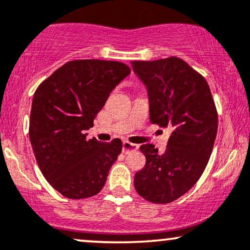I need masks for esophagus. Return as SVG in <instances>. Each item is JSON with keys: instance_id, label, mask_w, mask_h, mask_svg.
<instances>
[{"instance_id": "34e87169", "label": "esophagus", "mask_w": 250, "mask_h": 250, "mask_svg": "<svg viewBox=\"0 0 250 250\" xmlns=\"http://www.w3.org/2000/svg\"><path fill=\"white\" fill-rule=\"evenodd\" d=\"M139 149V145H135V143H130L128 141H123L122 143V151L125 154L130 153V151L137 150Z\"/></svg>"}]
</instances>
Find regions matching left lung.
I'll use <instances>...</instances> for the list:
<instances>
[{
	"instance_id": "8db88e82",
	"label": "left lung",
	"mask_w": 250,
	"mask_h": 250,
	"mask_svg": "<svg viewBox=\"0 0 250 250\" xmlns=\"http://www.w3.org/2000/svg\"><path fill=\"white\" fill-rule=\"evenodd\" d=\"M148 91L150 122L171 129L165 153L142 145L146 166L135 174L140 196L169 203L190 189L205 171L217 133V111L207 81L179 57L133 61Z\"/></svg>"
}]
</instances>
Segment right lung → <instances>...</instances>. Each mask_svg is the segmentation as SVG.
<instances>
[{"label": "right lung", "instance_id": "right-lung-1", "mask_svg": "<svg viewBox=\"0 0 250 250\" xmlns=\"http://www.w3.org/2000/svg\"><path fill=\"white\" fill-rule=\"evenodd\" d=\"M129 74V67L121 62L76 60L63 64L36 89L30 143L43 176L63 196L85 199L104 187L122 142L87 140L84 131L93 127L111 90Z\"/></svg>", "mask_w": 250, "mask_h": 250}]
</instances>
